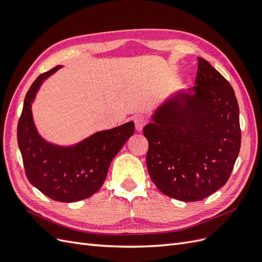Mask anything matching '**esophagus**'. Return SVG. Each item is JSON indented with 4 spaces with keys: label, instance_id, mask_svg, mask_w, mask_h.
<instances>
[{
    "label": "esophagus",
    "instance_id": "1",
    "mask_svg": "<svg viewBox=\"0 0 262 262\" xmlns=\"http://www.w3.org/2000/svg\"><path fill=\"white\" fill-rule=\"evenodd\" d=\"M133 121H134V124H136V129L137 131L141 132L142 130H143L144 125L146 124V119L141 116V115H136L133 117Z\"/></svg>",
    "mask_w": 262,
    "mask_h": 262
}]
</instances>
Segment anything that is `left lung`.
<instances>
[{"label": "left lung", "instance_id": "8db88e82", "mask_svg": "<svg viewBox=\"0 0 262 262\" xmlns=\"http://www.w3.org/2000/svg\"><path fill=\"white\" fill-rule=\"evenodd\" d=\"M198 62L195 86L166 100L143 129L150 179L164 194L185 202L226 184L242 140L233 87L207 60Z\"/></svg>", "mask_w": 262, "mask_h": 262}]
</instances>
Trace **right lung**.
Segmentation results:
<instances>
[{
  "instance_id": "add662e5",
  "label": "right lung",
  "mask_w": 262,
  "mask_h": 262,
  "mask_svg": "<svg viewBox=\"0 0 262 262\" xmlns=\"http://www.w3.org/2000/svg\"><path fill=\"white\" fill-rule=\"evenodd\" d=\"M61 68L41 74L30 86L17 125V141L30 184L52 200L77 202L101 188L110 163L132 137L134 122L97 131L72 145L47 141L36 128L31 105L42 83Z\"/></svg>"
}]
</instances>
